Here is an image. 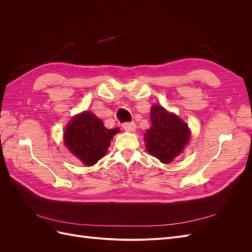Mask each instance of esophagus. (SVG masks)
Wrapping results in <instances>:
<instances>
[{
  "mask_svg": "<svg viewBox=\"0 0 252 252\" xmlns=\"http://www.w3.org/2000/svg\"><path fill=\"white\" fill-rule=\"evenodd\" d=\"M123 128H124V130H126V131H134L136 126H135L133 122H126V123L123 124Z\"/></svg>",
  "mask_w": 252,
  "mask_h": 252,
  "instance_id": "34e87169",
  "label": "esophagus"
}]
</instances>
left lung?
<instances>
[{
    "label": "left lung",
    "instance_id": "left-lung-1",
    "mask_svg": "<svg viewBox=\"0 0 252 252\" xmlns=\"http://www.w3.org/2000/svg\"><path fill=\"white\" fill-rule=\"evenodd\" d=\"M150 121L152 126L145 134L146 149L162 163L168 164L185 148L189 129L179 117L158 105L151 107Z\"/></svg>",
    "mask_w": 252,
    "mask_h": 252
}]
</instances>
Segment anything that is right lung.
I'll list each match as a JSON object with an SVG mask.
<instances>
[{"instance_id":"1","label":"right lung","mask_w":252,"mask_h":252,"mask_svg":"<svg viewBox=\"0 0 252 252\" xmlns=\"http://www.w3.org/2000/svg\"><path fill=\"white\" fill-rule=\"evenodd\" d=\"M119 131V128H106L94 113L83 112L68 124L64 141L68 149L83 164L93 166L106 155L112 136Z\"/></svg>"}]
</instances>
